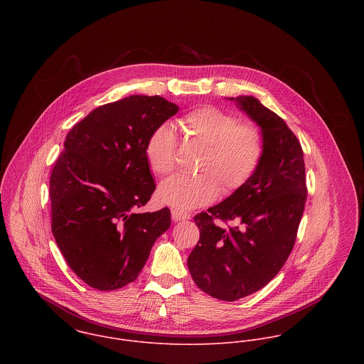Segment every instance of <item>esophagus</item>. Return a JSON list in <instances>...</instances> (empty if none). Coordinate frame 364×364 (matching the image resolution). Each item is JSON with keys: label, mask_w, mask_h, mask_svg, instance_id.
<instances>
[{"label": "esophagus", "mask_w": 364, "mask_h": 364, "mask_svg": "<svg viewBox=\"0 0 364 364\" xmlns=\"http://www.w3.org/2000/svg\"><path fill=\"white\" fill-rule=\"evenodd\" d=\"M171 214H172V218H173L175 221H185V220H189V218H191V214L183 213V211L176 210V208H173V210L171 211Z\"/></svg>", "instance_id": "1"}]
</instances>
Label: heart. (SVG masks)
Returning <instances> with one entry per match:
<instances>
[{"label": "heart", "instance_id": "heart-1", "mask_svg": "<svg viewBox=\"0 0 364 364\" xmlns=\"http://www.w3.org/2000/svg\"><path fill=\"white\" fill-rule=\"evenodd\" d=\"M183 134L202 144L205 153L198 164L199 175H175L161 183L158 199L186 211L211 203L220 193H232L245 186L259 168L264 141L259 127L244 123L217 106L193 109L179 119ZM176 134L171 124L156 126L146 143V156L158 176L176 168Z\"/></svg>", "mask_w": 364, "mask_h": 364}]
</instances>
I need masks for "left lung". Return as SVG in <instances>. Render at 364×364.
<instances>
[{
	"mask_svg": "<svg viewBox=\"0 0 364 364\" xmlns=\"http://www.w3.org/2000/svg\"><path fill=\"white\" fill-rule=\"evenodd\" d=\"M230 101L259 126L264 153L245 186L195 215L200 240L188 258L196 286L224 301L258 291L279 273L294 247L307 199L303 149L286 122L254 97Z\"/></svg>",
	"mask_w": 364,
	"mask_h": 364,
	"instance_id": "obj_1",
	"label": "left lung"
}]
</instances>
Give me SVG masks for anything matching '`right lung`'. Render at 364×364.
<instances>
[{
    "mask_svg": "<svg viewBox=\"0 0 364 364\" xmlns=\"http://www.w3.org/2000/svg\"><path fill=\"white\" fill-rule=\"evenodd\" d=\"M161 97L102 105L67 134L50 176L52 231L71 270L109 291L134 282L171 211L136 213L156 191L146 143L178 112Z\"/></svg>",
    "mask_w": 364,
    "mask_h": 364,
    "instance_id": "1",
    "label": "right lung"
}]
</instances>
